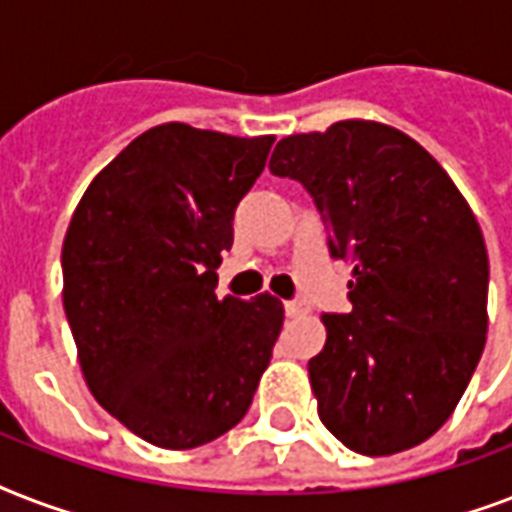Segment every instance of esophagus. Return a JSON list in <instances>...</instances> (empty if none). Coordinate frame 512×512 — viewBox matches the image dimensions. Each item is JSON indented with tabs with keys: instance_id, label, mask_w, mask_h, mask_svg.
Segmentation results:
<instances>
[{
	"instance_id": "obj_1",
	"label": "esophagus",
	"mask_w": 512,
	"mask_h": 512,
	"mask_svg": "<svg viewBox=\"0 0 512 512\" xmlns=\"http://www.w3.org/2000/svg\"><path fill=\"white\" fill-rule=\"evenodd\" d=\"M284 311H287L289 319H300V316H305V313H308V303H305L303 297H297V300H289V303H284Z\"/></svg>"
}]
</instances>
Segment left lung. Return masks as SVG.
<instances>
[{
	"mask_svg": "<svg viewBox=\"0 0 512 512\" xmlns=\"http://www.w3.org/2000/svg\"><path fill=\"white\" fill-rule=\"evenodd\" d=\"M271 172L305 185L329 252L353 265V311L321 316L327 342L308 361L321 422L366 457L428 441L486 345L489 255L473 209L417 140L366 119L279 140Z\"/></svg>",
	"mask_w": 512,
	"mask_h": 512,
	"instance_id": "8db88e82",
	"label": "left lung"
}]
</instances>
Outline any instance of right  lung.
Returning <instances> with one entry per match:
<instances>
[{
    "instance_id": "add662e5",
    "label": "right lung",
    "mask_w": 512,
    "mask_h": 512,
    "mask_svg": "<svg viewBox=\"0 0 512 512\" xmlns=\"http://www.w3.org/2000/svg\"><path fill=\"white\" fill-rule=\"evenodd\" d=\"M273 140L151 127L68 223L63 308L84 382L148 444L193 449L228 433L268 369L284 305L268 292L220 300L215 268Z\"/></svg>"
}]
</instances>
